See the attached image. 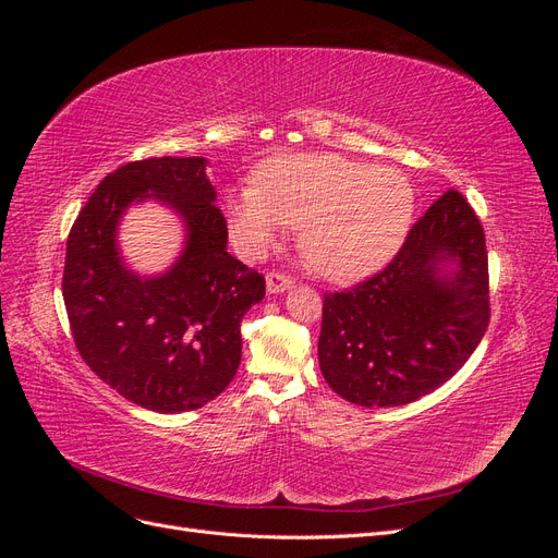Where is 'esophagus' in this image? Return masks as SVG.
Wrapping results in <instances>:
<instances>
[{
  "mask_svg": "<svg viewBox=\"0 0 558 558\" xmlns=\"http://www.w3.org/2000/svg\"><path fill=\"white\" fill-rule=\"evenodd\" d=\"M265 281H267V293H283L293 289V279L283 272H269Z\"/></svg>",
  "mask_w": 558,
  "mask_h": 558,
  "instance_id": "1",
  "label": "esophagus"
}]
</instances>
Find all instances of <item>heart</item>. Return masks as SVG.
I'll use <instances>...</instances> for the list:
<instances>
[{"label":"heart","instance_id":"b5f03b06","mask_svg":"<svg viewBox=\"0 0 558 558\" xmlns=\"http://www.w3.org/2000/svg\"><path fill=\"white\" fill-rule=\"evenodd\" d=\"M416 193L398 167L367 165L337 154L267 160L256 183L226 195L232 240L263 253L289 228L300 251L328 279H361L391 260L412 228Z\"/></svg>","mask_w":558,"mask_h":558}]
</instances>
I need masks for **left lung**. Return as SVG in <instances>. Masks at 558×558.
Wrapping results in <instances>:
<instances>
[{"label":"left lung","instance_id":"8db88e82","mask_svg":"<svg viewBox=\"0 0 558 558\" xmlns=\"http://www.w3.org/2000/svg\"><path fill=\"white\" fill-rule=\"evenodd\" d=\"M484 228L459 191L412 226L381 272L324 293L318 363L361 408H398L451 379L488 326Z\"/></svg>","mask_w":558,"mask_h":558}]
</instances>
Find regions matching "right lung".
<instances>
[{"label":"right lung","instance_id":"add662e5","mask_svg":"<svg viewBox=\"0 0 558 558\" xmlns=\"http://www.w3.org/2000/svg\"><path fill=\"white\" fill-rule=\"evenodd\" d=\"M205 158L134 160L102 179L66 238L62 298L93 373L144 410L179 414L226 391L242 361V318L265 279L226 251ZM158 198L186 223V248L165 276L140 278L114 246L132 201Z\"/></svg>","mask_w":558,"mask_h":558}]
</instances>
